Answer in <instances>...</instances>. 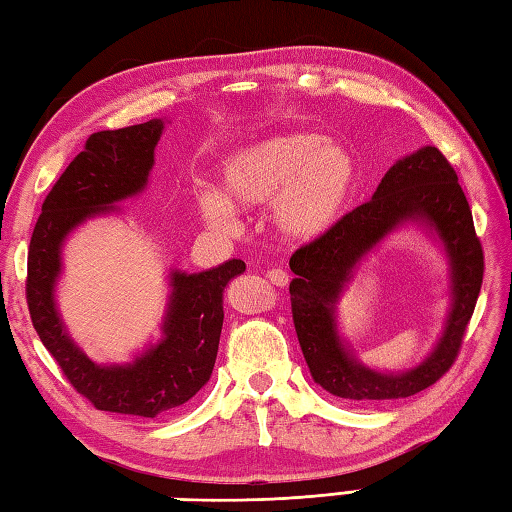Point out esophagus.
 Here are the masks:
<instances>
[{"label":"esophagus","mask_w":512,"mask_h":512,"mask_svg":"<svg viewBox=\"0 0 512 512\" xmlns=\"http://www.w3.org/2000/svg\"><path fill=\"white\" fill-rule=\"evenodd\" d=\"M266 277L268 280H271V284H275V286H286L288 284V280H291V275H288L284 268H271V271L266 273Z\"/></svg>","instance_id":"obj_1"}]
</instances>
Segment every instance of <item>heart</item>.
<instances>
[{"instance_id": "b5f03b06", "label": "heart", "mask_w": 512, "mask_h": 512, "mask_svg": "<svg viewBox=\"0 0 512 512\" xmlns=\"http://www.w3.org/2000/svg\"><path fill=\"white\" fill-rule=\"evenodd\" d=\"M358 183L353 154L309 132L262 138L232 152L221 165V185L244 208L273 203V221L288 239H315L342 217ZM203 217L217 228L237 224L224 194L203 192Z\"/></svg>"}]
</instances>
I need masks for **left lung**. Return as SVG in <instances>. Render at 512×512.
<instances>
[{"instance_id":"1","label":"left lung","mask_w":512,"mask_h":512,"mask_svg":"<svg viewBox=\"0 0 512 512\" xmlns=\"http://www.w3.org/2000/svg\"><path fill=\"white\" fill-rule=\"evenodd\" d=\"M405 218L430 220L444 239L453 264L455 306L433 356L407 375L389 377L352 362L335 333L332 304L357 259ZM291 271L297 275L288 286L293 324L315 383L345 401H392L423 392L457 360L481 291L483 248L457 172L436 147H423L383 176L374 197L297 248Z\"/></svg>"}]
</instances>
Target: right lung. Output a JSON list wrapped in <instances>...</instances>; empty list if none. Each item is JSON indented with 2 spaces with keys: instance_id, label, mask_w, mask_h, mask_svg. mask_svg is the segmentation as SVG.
Returning <instances> with one entry per match:
<instances>
[{
  "instance_id": "right-lung-1",
  "label": "right lung",
  "mask_w": 512,
  "mask_h": 512,
  "mask_svg": "<svg viewBox=\"0 0 512 512\" xmlns=\"http://www.w3.org/2000/svg\"><path fill=\"white\" fill-rule=\"evenodd\" d=\"M161 132V120H150L91 134L46 194L31 235L26 262L31 322L64 378L100 412L154 418L188 403L215 367L226 286L246 271L241 259H230L206 273H174L165 338L134 365L98 367L67 338L53 306L62 239L87 217L143 190Z\"/></svg>"
}]
</instances>
